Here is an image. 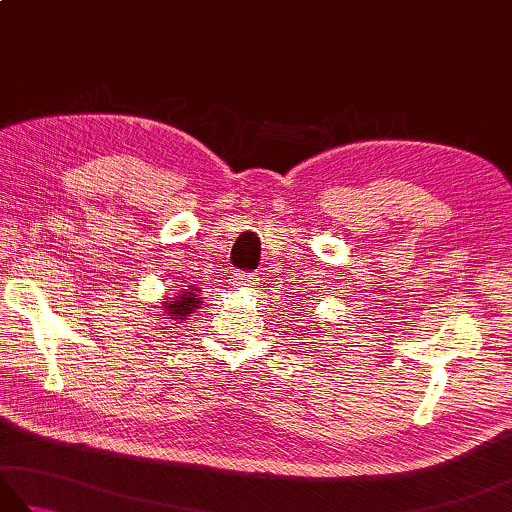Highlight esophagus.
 Wrapping results in <instances>:
<instances>
[{
    "mask_svg": "<svg viewBox=\"0 0 512 512\" xmlns=\"http://www.w3.org/2000/svg\"><path fill=\"white\" fill-rule=\"evenodd\" d=\"M235 288H255L257 286V277L248 275V273H237L235 275Z\"/></svg>",
    "mask_w": 512,
    "mask_h": 512,
    "instance_id": "34e87169",
    "label": "esophagus"
}]
</instances>
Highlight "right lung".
Returning <instances> with one entry per match:
<instances>
[{"label":"right lung","mask_w":512,"mask_h":512,"mask_svg":"<svg viewBox=\"0 0 512 512\" xmlns=\"http://www.w3.org/2000/svg\"><path fill=\"white\" fill-rule=\"evenodd\" d=\"M200 292L202 290L195 288V286H184L173 297L162 299L160 306H158L162 310V319L184 321L187 317H191L195 310H200L204 306ZM156 317H158V314H156Z\"/></svg>","instance_id":"right-lung-1"}]
</instances>
